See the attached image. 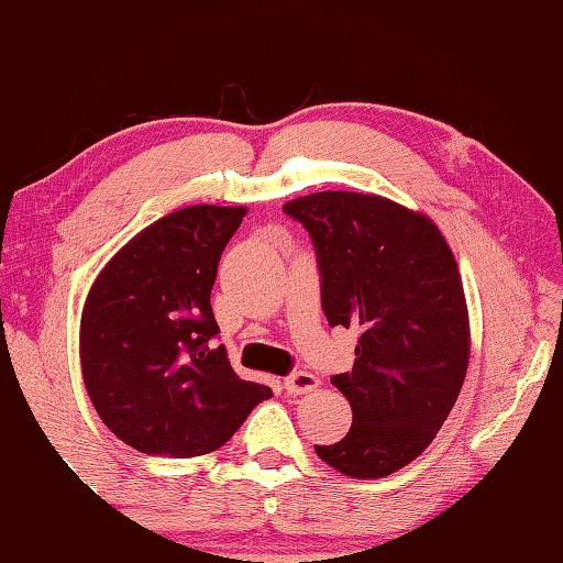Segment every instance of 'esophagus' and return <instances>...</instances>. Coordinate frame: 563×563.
<instances>
[{
  "label": "esophagus",
  "mask_w": 563,
  "mask_h": 563,
  "mask_svg": "<svg viewBox=\"0 0 563 563\" xmlns=\"http://www.w3.org/2000/svg\"><path fill=\"white\" fill-rule=\"evenodd\" d=\"M283 385H285V393H288V395H308V393H312V389H318L320 379L316 375L305 373V369H298V373L285 377Z\"/></svg>",
  "instance_id": "obj_1"
}]
</instances>
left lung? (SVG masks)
Returning <instances> with one entry per match:
<instances>
[{"instance_id":"1","label":"left lung","mask_w":563,"mask_h":563,"mask_svg":"<svg viewBox=\"0 0 563 563\" xmlns=\"http://www.w3.org/2000/svg\"><path fill=\"white\" fill-rule=\"evenodd\" d=\"M283 211L316 245L328 322L360 330L355 365L330 377L352 427L316 452L342 474L379 479L427 450L462 389L470 316L456 261L430 218L383 196L325 190Z\"/></svg>"}]
</instances>
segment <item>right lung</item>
<instances>
[{
    "instance_id": "right-lung-1",
    "label": "right lung",
    "mask_w": 563,
    "mask_h": 563,
    "mask_svg": "<svg viewBox=\"0 0 563 563\" xmlns=\"http://www.w3.org/2000/svg\"><path fill=\"white\" fill-rule=\"evenodd\" d=\"M245 208L190 206L158 218L93 280L81 312L84 385L103 424L151 456L223 446L273 397L218 345L211 290Z\"/></svg>"
}]
</instances>
